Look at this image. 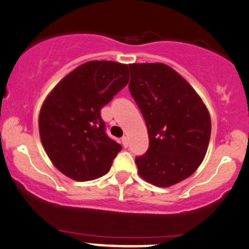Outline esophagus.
<instances>
[{
    "label": "esophagus",
    "instance_id": "obj_1",
    "mask_svg": "<svg viewBox=\"0 0 249 249\" xmlns=\"http://www.w3.org/2000/svg\"><path fill=\"white\" fill-rule=\"evenodd\" d=\"M122 145L124 146V147H127L128 146V139H127V137H123L122 138Z\"/></svg>",
    "mask_w": 249,
    "mask_h": 249
}]
</instances>
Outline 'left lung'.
Here are the masks:
<instances>
[{
  "label": "left lung",
  "mask_w": 249,
  "mask_h": 249,
  "mask_svg": "<svg viewBox=\"0 0 249 249\" xmlns=\"http://www.w3.org/2000/svg\"><path fill=\"white\" fill-rule=\"evenodd\" d=\"M130 94L147 126L149 147L136 158L139 175L158 187L189 178L205 157L211 119L193 87L163 64L128 65Z\"/></svg>",
  "instance_id": "1"
}]
</instances>
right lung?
Instances as JSON below:
<instances>
[{"label": "right lung", "mask_w": 249, "mask_h": 249, "mask_svg": "<svg viewBox=\"0 0 249 249\" xmlns=\"http://www.w3.org/2000/svg\"><path fill=\"white\" fill-rule=\"evenodd\" d=\"M128 66L89 61L64 77L39 115L41 143L53 164L75 181L109 172L122 146L107 134L101 109L128 83Z\"/></svg>", "instance_id": "right-lung-1"}]
</instances>
